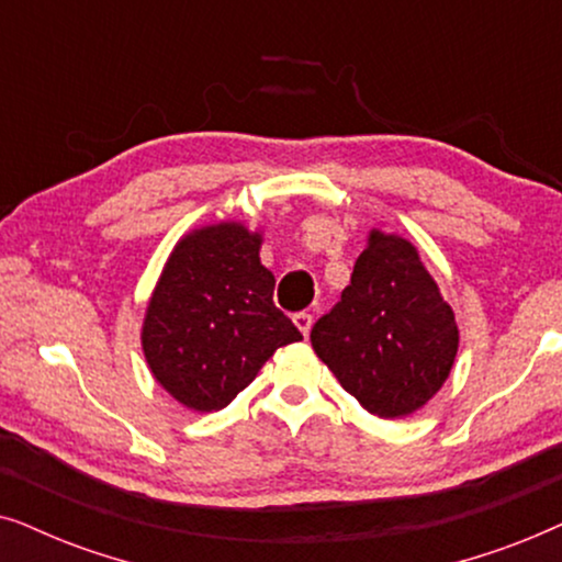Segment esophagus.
I'll use <instances>...</instances> for the list:
<instances>
[{
  "mask_svg": "<svg viewBox=\"0 0 562 562\" xmlns=\"http://www.w3.org/2000/svg\"><path fill=\"white\" fill-rule=\"evenodd\" d=\"M293 324L297 326V331H301L303 336H308L311 334V326H313V316L311 313H295L293 316Z\"/></svg>",
  "mask_w": 562,
  "mask_h": 562,
  "instance_id": "1",
  "label": "esophagus"
}]
</instances>
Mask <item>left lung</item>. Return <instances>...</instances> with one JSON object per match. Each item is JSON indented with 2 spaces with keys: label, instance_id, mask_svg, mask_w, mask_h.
Masks as SVG:
<instances>
[{
  "label": "left lung",
  "instance_id": "left-lung-1",
  "mask_svg": "<svg viewBox=\"0 0 562 562\" xmlns=\"http://www.w3.org/2000/svg\"><path fill=\"white\" fill-rule=\"evenodd\" d=\"M311 344L359 406L403 418L442 391L460 331L416 246L372 228L341 301L316 321Z\"/></svg>",
  "mask_w": 562,
  "mask_h": 562
}]
</instances>
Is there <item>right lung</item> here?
I'll use <instances>...</instances> for the list:
<instances>
[{
    "label": "right lung",
    "mask_w": 562,
    "mask_h": 562,
    "mask_svg": "<svg viewBox=\"0 0 562 562\" xmlns=\"http://www.w3.org/2000/svg\"><path fill=\"white\" fill-rule=\"evenodd\" d=\"M261 231L207 223L179 238L148 297L140 347L156 383L184 408H226L261 364L303 336L274 308Z\"/></svg>",
    "instance_id": "add662e5"
}]
</instances>
